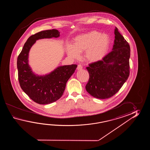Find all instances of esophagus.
I'll use <instances>...</instances> for the list:
<instances>
[{
    "instance_id": "1",
    "label": "esophagus",
    "mask_w": 150,
    "mask_h": 150,
    "mask_svg": "<svg viewBox=\"0 0 150 150\" xmlns=\"http://www.w3.org/2000/svg\"><path fill=\"white\" fill-rule=\"evenodd\" d=\"M76 69H77L78 70H81L83 69V67H82V65L81 64H78Z\"/></svg>"
}]
</instances>
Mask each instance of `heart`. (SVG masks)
I'll return each instance as SVG.
<instances>
[{
  "mask_svg": "<svg viewBox=\"0 0 150 150\" xmlns=\"http://www.w3.org/2000/svg\"><path fill=\"white\" fill-rule=\"evenodd\" d=\"M110 45L108 35L93 30L78 35L74 39L73 45H68L67 54L70 57L76 58L80 52L85 51L84 59L88 62L94 63L105 57Z\"/></svg>",
  "mask_w": 150,
  "mask_h": 150,
  "instance_id": "1",
  "label": "heart"
}]
</instances>
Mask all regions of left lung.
I'll return each instance as SVG.
<instances>
[{
  "label": "left lung",
  "instance_id": "obj_1",
  "mask_svg": "<svg viewBox=\"0 0 150 150\" xmlns=\"http://www.w3.org/2000/svg\"><path fill=\"white\" fill-rule=\"evenodd\" d=\"M114 34L112 50L101 61L86 67L89 76L86 91L98 99H108L115 95L130 74V45L116 27Z\"/></svg>",
  "mask_w": 150,
  "mask_h": 150
}]
</instances>
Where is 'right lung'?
<instances>
[{
    "label": "right lung",
    "instance_id": "obj_1",
    "mask_svg": "<svg viewBox=\"0 0 150 150\" xmlns=\"http://www.w3.org/2000/svg\"><path fill=\"white\" fill-rule=\"evenodd\" d=\"M56 29L38 32L30 36L23 45L17 59L20 85L23 92L34 102L40 105L51 103L61 98L67 80L77 67L76 64L59 67L50 74L39 76L33 72L28 64L29 52L36 40L58 38Z\"/></svg>",
    "mask_w": 150,
    "mask_h": 150
}]
</instances>
